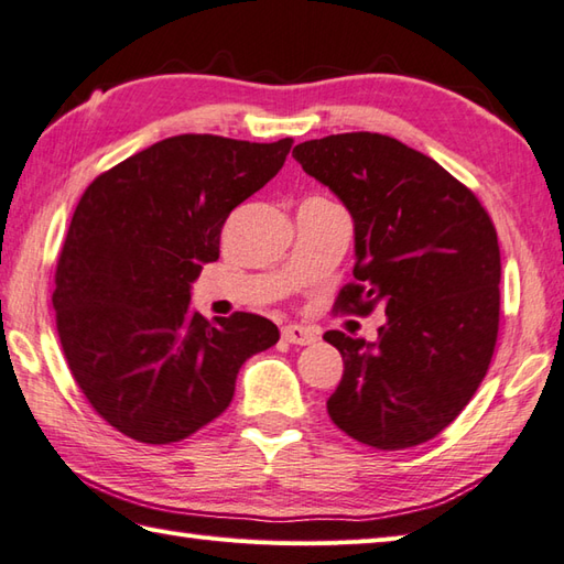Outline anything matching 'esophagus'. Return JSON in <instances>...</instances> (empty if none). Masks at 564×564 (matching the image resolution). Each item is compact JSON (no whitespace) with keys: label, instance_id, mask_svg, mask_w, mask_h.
<instances>
[{"label":"esophagus","instance_id":"34e87169","mask_svg":"<svg viewBox=\"0 0 564 564\" xmlns=\"http://www.w3.org/2000/svg\"><path fill=\"white\" fill-rule=\"evenodd\" d=\"M283 339L291 344H297V346H307V344L317 341V332L310 327H301V325H289V327H283Z\"/></svg>","mask_w":564,"mask_h":564}]
</instances>
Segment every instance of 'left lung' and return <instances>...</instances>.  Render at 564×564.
<instances>
[{
  "label": "left lung",
  "instance_id": "1",
  "mask_svg": "<svg viewBox=\"0 0 564 564\" xmlns=\"http://www.w3.org/2000/svg\"><path fill=\"white\" fill-rule=\"evenodd\" d=\"M293 158L351 213L356 283L339 307L386 313L378 341L325 334L344 358L327 412L366 446H419L463 412L492 361L495 225L470 188L394 138L327 135L295 145Z\"/></svg>",
  "mask_w": 564,
  "mask_h": 564
}]
</instances>
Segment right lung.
<instances>
[{
	"label": "right lung",
	"mask_w": 564,
	"mask_h": 564,
	"mask_svg": "<svg viewBox=\"0 0 564 564\" xmlns=\"http://www.w3.org/2000/svg\"><path fill=\"white\" fill-rule=\"evenodd\" d=\"M291 145L174 135L84 191L53 307L72 376L121 434L152 446L191 436L227 410L247 358L279 341L251 313L208 322L191 283L218 261L227 215L281 172Z\"/></svg>",
	"instance_id": "1"
}]
</instances>
